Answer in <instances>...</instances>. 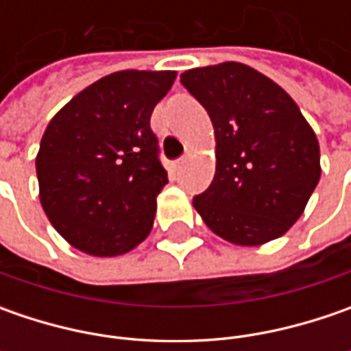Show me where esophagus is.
<instances>
[{
	"instance_id": "34e87169",
	"label": "esophagus",
	"mask_w": 351,
	"mask_h": 351,
	"mask_svg": "<svg viewBox=\"0 0 351 351\" xmlns=\"http://www.w3.org/2000/svg\"><path fill=\"white\" fill-rule=\"evenodd\" d=\"M185 162H187V156H182V158H180V160L176 162V168H182Z\"/></svg>"
}]
</instances>
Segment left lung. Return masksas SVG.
<instances>
[{"mask_svg": "<svg viewBox=\"0 0 351 351\" xmlns=\"http://www.w3.org/2000/svg\"><path fill=\"white\" fill-rule=\"evenodd\" d=\"M183 88L209 113L217 171L193 197L215 234L238 246L283 236L320 180V148L297 103L267 75L240 62L193 68Z\"/></svg>", "mask_w": 351, "mask_h": 351, "instance_id": "obj_1", "label": "left lung"}]
</instances>
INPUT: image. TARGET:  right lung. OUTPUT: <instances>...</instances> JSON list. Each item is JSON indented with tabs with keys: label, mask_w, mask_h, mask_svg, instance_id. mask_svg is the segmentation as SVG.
Here are the masks:
<instances>
[{
	"label": "right lung",
	"mask_w": 351,
	"mask_h": 351,
	"mask_svg": "<svg viewBox=\"0 0 351 351\" xmlns=\"http://www.w3.org/2000/svg\"><path fill=\"white\" fill-rule=\"evenodd\" d=\"M176 75L169 70L105 75L48 123L36 154L40 203L74 248L119 256L152 230L168 171L150 117Z\"/></svg>",
	"instance_id": "1"
}]
</instances>
